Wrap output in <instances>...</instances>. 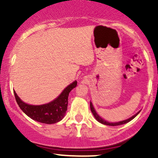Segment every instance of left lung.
<instances>
[{
    "instance_id": "1",
    "label": "left lung",
    "mask_w": 158,
    "mask_h": 158,
    "mask_svg": "<svg viewBox=\"0 0 158 158\" xmlns=\"http://www.w3.org/2000/svg\"><path fill=\"white\" fill-rule=\"evenodd\" d=\"M90 110H91V112H92V113H93L94 117H95L96 119H97V121H99V123H102V124H104V125H107V126H119V125L126 124V123H128V122H129V121H131V119H133L136 117V116H137V114L139 113V111L138 113L136 114L135 115L133 116V117H130L129 119H126V120L121 121V122H118V123H108V122H107V121L104 120V119L101 118V117H99V115H98V114H97V112H96L95 110H94V107H93V105H92L91 102H90Z\"/></svg>"
}]
</instances>
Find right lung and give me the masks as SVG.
<instances>
[{
  "label": "right lung",
  "instance_id": "obj_1",
  "mask_svg": "<svg viewBox=\"0 0 158 158\" xmlns=\"http://www.w3.org/2000/svg\"><path fill=\"white\" fill-rule=\"evenodd\" d=\"M77 81H73L63 90L59 97L52 102L41 106H31L23 102L14 91L18 105L29 117L45 124H53L63 119L68 109V96L72 89L76 88Z\"/></svg>",
  "mask_w": 158,
  "mask_h": 158
}]
</instances>
